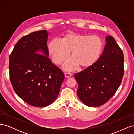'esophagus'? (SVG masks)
Returning <instances> with one entry per match:
<instances>
[{"label":"esophagus","mask_w":134,"mask_h":134,"mask_svg":"<svg viewBox=\"0 0 134 134\" xmlns=\"http://www.w3.org/2000/svg\"><path fill=\"white\" fill-rule=\"evenodd\" d=\"M72 76L71 74H69V73H65V78H70Z\"/></svg>","instance_id":"obj_1"}]
</instances>
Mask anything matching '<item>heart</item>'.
<instances>
[{"instance_id":"b5f03b06","label":"heart","mask_w":134,"mask_h":134,"mask_svg":"<svg viewBox=\"0 0 134 134\" xmlns=\"http://www.w3.org/2000/svg\"><path fill=\"white\" fill-rule=\"evenodd\" d=\"M103 43L97 36L69 34L62 38V42L53 40L48 45V54L53 63L62 64L70 55L71 58L64 63L63 69L68 71L92 66L102 54Z\"/></svg>"}]
</instances>
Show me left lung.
Returning <instances> with one entry per match:
<instances>
[{"label":"left lung","mask_w":134,"mask_h":134,"mask_svg":"<svg viewBox=\"0 0 134 134\" xmlns=\"http://www.w3.org/2000/svg\"><path fill=\"white\" fill-rule=\"evenodd\" d=\"M102 54L92 66L74 75L77 95L89 107L101 106L115 94L124 73L122 51L111 36H107Z\"/></svg>","instance_id":"1"}]
</instances>
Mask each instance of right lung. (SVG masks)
<instances>
[{
    "mask_svg": "<svg viewBox=\"0 0 134 134\" xmlns=\"http://www.w3.org/2000/svg\"><path fill=\"white\" fill-rule=\"evenodd\" d=\"M48 34L41 30L23 36L9 56L12 87L19 97L35 107L53 103L64 79L63 71L48 58Z\"/></svg>",
    "mask_w": 134,
    "mask_h": 134,
    "instance_id": "obj_1",
    "label": "right lung"
}]
</instances>
